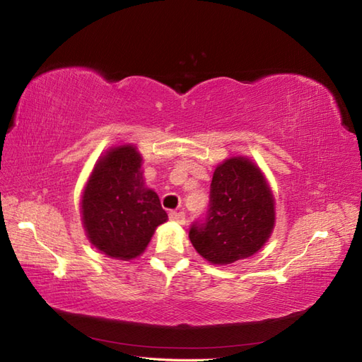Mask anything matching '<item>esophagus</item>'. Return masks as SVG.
Returning <instances> with one entry per match:
<instances>
[{
  "mask_svg": "<svg viewBox=\"0 0 362 362\" xmlns=\"http://www.w3.org/2000/svg\"><path fill=\"white\" fill-rule=\"evenodd\" d=\"M169 219H171V221H175V223H179V224H185V214H183L182 210H179V211H169Z\"/></svg>",
  "mask_w": 362,
  "mask_h": 362,
  "instance_id": "34e87169",
  "label": "esophagus"
}]
</instances>
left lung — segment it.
<instances>
[{"instance_id": "1", "label": "left lung", "mask_w": 362, "mask_h": 362, "mask_svg": "<svg viewBox=\"0 0 362 362\" xmlns=\"http://www.w3.org/2000/svg\"><path fill=\"white\" fill-rule=\"evenodd\" d=\"M274 228V197L260 169L245 157L221 163L210 185L207 215L193 223L189 240L215 265L256 254Z\"/></svg>"}]
</instances>
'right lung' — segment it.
Returning a JSON list of instances; mask_svg holds the SVG:
<instances>
[{
    "instance_id": "add662e5",
    "label": "right lung",
    "mask_w": 362,
    "mask_h": 362,
    "mask_svg": "<svg viewBox=\"0 0 362 362\" xmlns=\"http://www.w3.org/2000/svg\"><path fill=\"white\" fill-rule=\"evenodd\" d=\"M136 147L119 146L97 161L83 191V226L89 242L106 256L130 260L166 223L158 194L144 187Z\"/></svg>"
}]
</instances>
